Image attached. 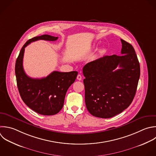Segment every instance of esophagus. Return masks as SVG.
Segmentation results:
<instances>
[{
	"mask_svg": "<svg viewBox=\"0 0 156 156\" xmlns=\"http://www.w3.org/2000/svg\"><path fill=\"white\" fill-rule=\"evenodd\" d=\"M77 79L79 80H82V76H81V75L78 74L77 76Z\"/></svg>",
	"mask_w": 156,
	"mask_h": 156,
	"instance_id": "1",
	"label": "esophagus"
}]
</instances>
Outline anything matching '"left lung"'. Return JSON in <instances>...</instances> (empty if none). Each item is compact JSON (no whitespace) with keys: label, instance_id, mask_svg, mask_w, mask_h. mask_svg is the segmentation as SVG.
<instances>
[{"label":"left lung","instance_id":"8db88e82","mask_svg":"<svg viewBox=\"0 0 156 156\" xmlns=\"http://www.w3.org/2000/svg\"><path fill=\"white\" fill-rule=\"evenodd\" d=\"M121 41V55H105L83 68L85 105L94 116L109 118L121 113L135 95L140 63L133 46Z\"/></svg>","mask_w":156,"mask_h":156}]
</instances>
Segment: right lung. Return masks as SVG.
<instances>
[{
	"mask_svg": "<svg viewBox=\"0 0 156 156\" xmlns=\"http://www.w3.org/2000/svg\"><path fill=\"white\" fill-rule=\"evenodd\" d=\"M58 37L43 35L28 40L22 48L16 59L15 74L18 88L24 103L32 110L43 115H53L62 108L69 87L74 82L78 73L54 71L46 77L33 79L23 68L25 48L30 43L43 40L55 41Z\"/></svg>",
	"mask_w": 156,
	"mask_h": 156,
	"instance_id": "obj_1",
	"label": "right lung"
}]
</instances>
